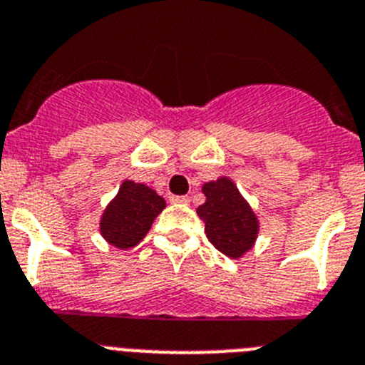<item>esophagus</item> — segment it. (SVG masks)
Returning a JSON list of instances; mask_svg holds the SVG:
<instances>
[{
  "instance_id": "34e87169",
  "label": "esophagus",
  "mask_w": 365,
  "mask_h": 365,
  "mask_svg": "<svg viewBox=\"0 0 365 365\" xmlns=\"http://www.w3.org/2000/svg\"><path fill=\"white\" fill-rule=\"evenodd\" d=\"M173 202H176V204H189V202H191V198L189 197H173Z\"/></svg>"
}]
</instances>
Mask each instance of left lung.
I'll return each instance as SVG.
<instances>
[{
  "mask_svg": "<svg viewBox=\"0 0 365 365\" xmlns=\"http://www.w3.org/2000/svg\"><path fill=\"white\" fill-rule=\"evenodd\" d=\"M206 202L197 213L211 245L232 259L243 258L256 243L259 220L230 178L220 176L202 185Z\"/></svg>",
  "mask_w": 365,
  "mask_h": 365,
  "instance_id": "1",
  "label": "left lung"
}]
</instances>
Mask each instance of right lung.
Wrapping results in <instances>:
<instances>
[{
	"label": "right lung",
	"mask_w": 365,
	"mask_h": 365,
	"mask_svg": "<svg viewBox=\"0 0 365 365\" xmlns=\"http://www.w3.org/2000/svg\"><path fill=\"white\" fill-rule=\"evenodd\" d=\"M165 198L145 183L124 180L100 219V234L109 245L128 250L143 241L155 217L165 210Z\"/></svg>",
	"instance_id": "add662e5"
}]
</instances>
